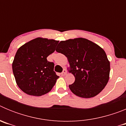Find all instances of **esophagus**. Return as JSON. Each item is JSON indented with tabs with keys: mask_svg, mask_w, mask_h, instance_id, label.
I'll use <instances>...</instances> for the list:
<instances>
[{
	"mask_svg": "<svg viewBox=\"0 0 126 126\" xmlns=\"http://www.w3.org/2000/svg\"><path fill=\"white\" fill-rule=\"evenodd\" d=\"M66 74H67V71L65 69H64L63 70V71H62V73H61V76H65Z\"/></svg>",
	"mask_w": 126,
	"mask_h": 126,
	"instance_id": "1",
	"label": "esophagus"
}]
</instances>
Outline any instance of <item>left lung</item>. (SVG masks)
<instances>
[{
    "label": "left lung",
    "instance_id": "obj_1",
    "mask_svg": "<svg viewBox=\"0 0 126 126\" xmlns=\"http://www.w3.org/2000/svg\"><path fill=\"white\" fill-rule=\"evenodd\" d=\"M56 51L67 57L71 73L75 77L69 87L81 98H92L100 93L107 84L110 62L100 47L86 38L61 41Z\"/></svg>",
    "mask_w": 126,
    "mask_h": 126
}]
</instances>
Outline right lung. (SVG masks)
<instances>
[{
	"instance_id": "add662e5",
	"label": "right lung",
	"mask_w": 126,
	"mask_h": 126,
	"mask_svg": "<svg viewBox=\"0 0 126 126\" xmlns=\"http://www.w3.org/2000/svg\"><path fill=\"white\" fill-rule=\"evenodd\" d=\"M59 41L36 38L17 50L13 71L17 86L25 93L42 96L52 90L59 76L54 64L47 59L55 50Z\"/></svg>"
}]
</instances>
